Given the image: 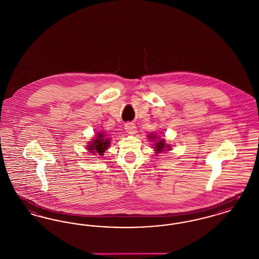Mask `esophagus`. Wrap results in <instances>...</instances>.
<instances>
[{
	"label": "esophagus",
	"mask_w": 259,
	"mask_h": 259,
	"mask_svg": "<svg viewBox=\"0 0 259 259\" xmlns=\"http://www.w3.org/2000/svg\"><path fill=\"white\" fill-rule=\"evenodd\" d=\"M124 128H125V131L128 134H130V135H135L136 133H137V127H136V125L134 123H131V122L126 123L125 126H124Z\"/></svg>",
	"instance_id": "34e87169"
}]
</instances>
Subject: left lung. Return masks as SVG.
<instances>
[{"label":"left lung","instance_id":"8db88e82","mask_svg":"<svg viewBox=\"0 0 259 259\" xmlns=\"http://www.w3.org/2000/svg\"><path fill=\"white\" fill-rule=\"evenodd\" d=\"M148 140L149 142L153 143L152 145V148H154V151L156 154H159L162 153L164 151H169L171 150V145L167 144L165 139L161 138L160 136L157 135L156 133H150L148 136Z\"/></svg>","mask_w":259,"mask_h":259}]
</instances>
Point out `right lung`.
Here are the masks:
<instances>
[{"instance_id":"1","label":"right lung","mask_w":259,"mask_h":259,"mask_svg":"<svg viewBox=\"0 0 259 259\" xmlns=\"http://www.w3.org/2000/svg\"><path fill=\"white\" fill-rule=\"evenodd\" d=\"M111 145V139L107 138V134L103 131H100L96 133L95 137L88 142L87 145V150L92 153L93 155H99L103 156L106 149H108Z\"/></svg>"}]
</instances>
